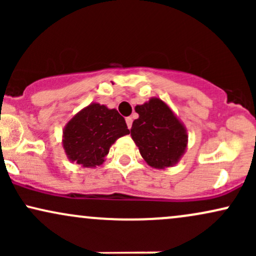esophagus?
Segmentation results:
<instances>
[{
  "instance_id": "esophagus-1",
  "label": "esophagus",
  "mask_w": 256,
  "mask_h": 256,
  "mask_svg": "<svg viewBox=\"0 0 256 256\" xmlns=\"http://www.w3.org/2000/svg\"><path fill=\"white\" fill-rule=\"evenodd\" d=\"M126 124H128V128H131V126H132V118H131V116H128V118H126Z\"/></svg>"
}]
</instances>
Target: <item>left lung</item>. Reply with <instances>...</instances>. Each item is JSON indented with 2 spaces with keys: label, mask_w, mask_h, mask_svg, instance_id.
Wrapping results in <instances>:
<instances>
[{
  "label": "left lung",
  "mask_w": 256,
  "mask_h": 256,
  "mask_svg": "<svg viewBox=\"0 0 256 256\" xmlns=\"http://www.w3.org/2000/svg\"><path fill=\"white\" fill-rule=\"evenodd\" d=\"M134 110L140 116L132 122L131 137L146 162L158 170L178 164L186 150L188 134L170 106L152 98Z\"/></svg>",
  "instance_id": "obj_1"
}]
</instances>
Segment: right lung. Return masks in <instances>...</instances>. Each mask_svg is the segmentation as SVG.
I'll list each match as a JSON object with an SVG mask.
<instances>
[{
	"label": "right lung",
	"mask_w": 256,
	"mask_h": 256,
	"mask_svg": "<svg viewBox=\"0 0 256 256\" xmlns=\"http://www.w3.org/2000/svg\"><path fill=\"white\" fill-rule=\"evenodd\" d=\"M128 134L125 119L118 110L95 102L67 122L62 131V146L71 162L94 168L104 162L112 144Z\"/></svg>",
	"instance_id": "obj_1"
}]
</instances>
